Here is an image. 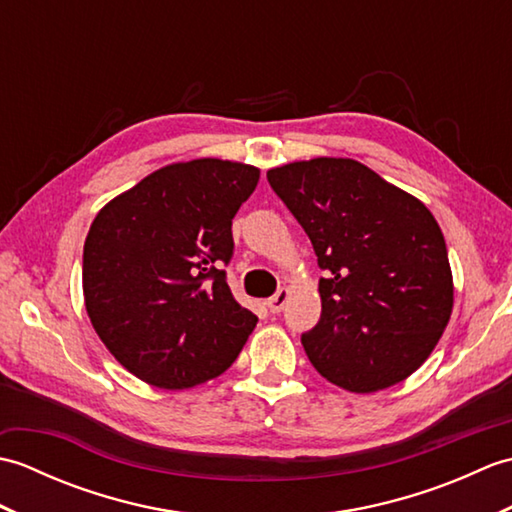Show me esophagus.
<instances>
[{"label": "esophagus", "instance_id": "obj_1", "mask_svg": "<svg viewBox=\"0 0 512 512\" xmlns=\"http://www.w3.org/2000/svg\"><path fill=\"white\" fill-rule=\"evenodd\" d=\"M288 297H290V292L286 290V288H281L277 295H273L270 297L268 301H266V306H268V310L273 312V314H279L281 310H284V306H286V301H288Z\"/></svg>", "mask_w": 512, "mask_h": 512}]
</instances>
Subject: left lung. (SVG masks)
<instances>
[{
    "label": "left lung",
    "instance_id": "obj_1",
    "mask_svg": "<svg viewBox=\"0 0 512 512\" xmlns=\"http://www.w3.org/2000/svg\"><path fill=\"white\" fill-rule=\"evenodd\" d=\"M266 176L325 273L321 319L301 334L314 369L356 394L405 380L427 361L453 308L436 217L350 158L290 162Z\"/></svg>",
    "mask_w": 512,
    "mask_h": 512
}]
</instances>
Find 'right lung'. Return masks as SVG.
I'll return each instance as SVG.
<instances>
[{
	"mask_svg": "<svg viewBox=\"0 0 512 512\" xmlns=\"http://www.w3.org/2000/svg\"><path fill=\"white\" fill-rule=\"evenodd\" d=\"M259 169L217 158L162 167L105 204L83 246L90 321L116 361L162 389L233 365L257 317L226 284L233 217Z\"/></svg>",
	"mask_w": 512,
	"mask_h": 512,
	"instance_id": "obj_1",
	"label": "right lung"
}]
</instances>
